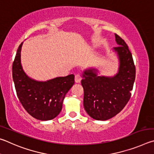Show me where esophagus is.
Segmentation results:
<instances>
[{"label":"esophagus","mask_w":154,"mask_h":154,"mask_svg":"<svg viewBox=\"0 0 154 154\" xmlns=\"http://www.w3.org/2000/svg\"><path fill=\"white\" fill-rule=\"evenodd\" d=\"M82 80V75H80V74H75V82H77V83H79Z\"/></svg>","instance_id":"obj_1"}]
</instances>
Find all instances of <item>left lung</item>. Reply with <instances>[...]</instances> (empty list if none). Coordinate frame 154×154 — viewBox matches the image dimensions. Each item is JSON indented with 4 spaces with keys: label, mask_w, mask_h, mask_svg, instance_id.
Here are the masks:
<instances>
[{
    "label": "left lung",
    "mask_w": 154,
    "mask_h": 154,
    "mask_svg": "<svg viewBox=\"0 0 154 154\" xmlns=\"http://www.w3.org/2000/svg\"><path fill=\"white\" fill-rule=\"evenodd\" d=\"M115 37L119 45L114 48L120 59L118 74L112 78L98 76L95 69H88L81 81L85 109L97 120H108L122 111L131 98L135 80V66L128 47L118 34Z\"/></svg>",
    "instance_id": "1"
}]
</instances>
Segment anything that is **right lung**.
Instances as JSON below:
<instances>
[{
	"instance_id": "add662e5",
	"label": "right lung",
	"mask_w": 154,
	"mask_h": 154,
	"mask_svg": "<svg viewBox=\"0 0 154 154\" xmlns=\"http://www.w3.org/2000/svg\"><path fill=\"white\" fill-rule=\"evenodd\" d=\"M19 46L13 63V79L17 95L27 112L40 120L55 118L62 109L66 93L74 84V75L59 77L47 82H38L27 75L21 65Z\"/></svg>"
}]
</instances>
